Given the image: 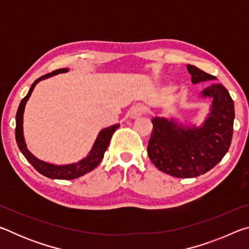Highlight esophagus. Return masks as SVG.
Instances as JSON below:
<instances>
[{
  "instance_id": "1",
  "label": "esophagus",
  "mask_w": 249,
  "mask_h": 249,
  "mask_svg": "<svg viewBox=\"0 0 249 249\" xmlns=\"http://www.w3.org/2000/svg\"><path fill=\"white\" fill-rule=\"evenodd\" d=\"M147 108L144 104H137L132 108V116L133 117H138L142 114H145Z\"/></svg>"
}]
</instances>
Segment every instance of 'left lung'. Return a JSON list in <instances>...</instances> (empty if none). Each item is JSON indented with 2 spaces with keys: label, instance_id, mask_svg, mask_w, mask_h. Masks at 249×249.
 <instances>
[{
  "label": "left lung",
  "instance_id": "1",
  "mask_svg": "<svg viewBox=\"0 0 249 249\" xmlns=\"http://www.w3.org/2000/svg\"><path fill=\"white\" fill-rule=\"evenodd\" d=\"M192 82L215 77L188 65ZM213 99L210 116L201 127L183 128L174 121L153 119V132L147 146L156 168L177 178H195L215 167L229 151L233 137L234 102L224 87L213 83L203 91Z\"/></svg>",
  "mask_w": 249,
  "mask_h": 249
}]
</instances>
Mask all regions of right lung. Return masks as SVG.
<instances>
[{"label":"right lung","mask_w":249,"mask_h":249,"mask_svg":"<svg viewBox=\"0 0 249 249\" xmlns=\"http://www.w3.org/2000/svg\"><path fill=\"white\" fill-rule=\"evenodd\" d=\"M67 71H68V69L54 70L53 72L45 74L43 77H40L34 81L27 95L20 101L18 113H16V127H15L16 142H18V148L20 151H22V154L25 156V158L28 160V162H31V165L35 168L39 174L47 177V178L60 179V180H72L75 178H79V177L84 176L86 174H88V172L93 170L95 167H98L104 157V153L105 150L107 149L112 135L114 134L115 130L119 128L120 126L119 124H116V125L111 126V127H107L101 130L100 134L98 135V138H96V141L94 142L93 148H92L90 151V154L88 155L87 158H84L78 163H72V165H67V166H54V165H50V163L41 161V160L34 157V156L29 153L28 149L26 148V144H25L24 136H23V114H24L25 104H26L27 100L29 99V96H31L34 88H35L36 84L38 83L40 80L49 78L52 77V75H54L57 73L67 72Z\"/></svg>","instance_id":"obj_1"}]
</instances>
